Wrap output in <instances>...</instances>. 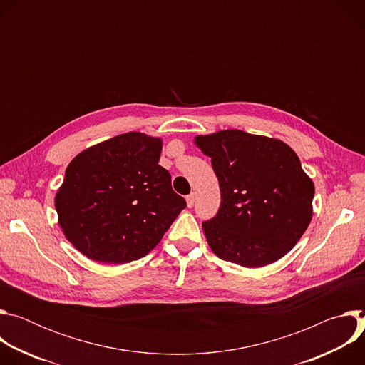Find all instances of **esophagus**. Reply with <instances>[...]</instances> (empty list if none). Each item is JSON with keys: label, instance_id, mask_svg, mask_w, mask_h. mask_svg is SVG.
Wrapping results in <instances>:
<instances>
[{"label": "esophagus", "instance_id": "obj_1", "mask_svg": "<svg viewBox=\"0 0 365 365\" xmlns=\"http://www.w3.org/2000/svg\"><path fill=\"white\" fill-rule=\"evenodd\" d=\"M186 203H187V207H193L195 205V193H190L186 196Z\"/></svg>", "mask_w": 365, "mask_h": 365}]
</instances>
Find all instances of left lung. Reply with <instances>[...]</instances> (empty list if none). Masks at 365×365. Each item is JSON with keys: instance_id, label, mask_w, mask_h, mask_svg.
<instances>
[{"instance_id": "left-lung-1", "label": "left lung", "mask_w": 365, "mask_h": 365, "mask_svg": "<svg viewBox=\"0 0 365 365\" xmlns=\"http://www.w3.org/2000/svg\"><path fill=\"white\" fill-rule=\"evenodd\" d=\"M195 144L211 158L221 189L218 214L202 224L211 250L248 269L286 255L314 214L315 185L297 154L282 140L240 130L196 135Z\"/></svg>"}]
</instances>
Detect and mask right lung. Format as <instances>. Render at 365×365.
<instances>
[{"label": "right lung", "mask_w": 365, "mask_h": 365, "mask_svg": "<svg viewBox=\"0 0 365 365\" xmlns=\"http://www.w3.org/2000/svg\"><path fill=\"white\" fill-rule=\"evenodd\" d=\"M163 141L130 131L83 151L66 168L55 206L76 250L99 263L124 264L147 255L186 202L159 165Z\"/></svg>", "instance_id": "right-lung-1"}]
</instances>
